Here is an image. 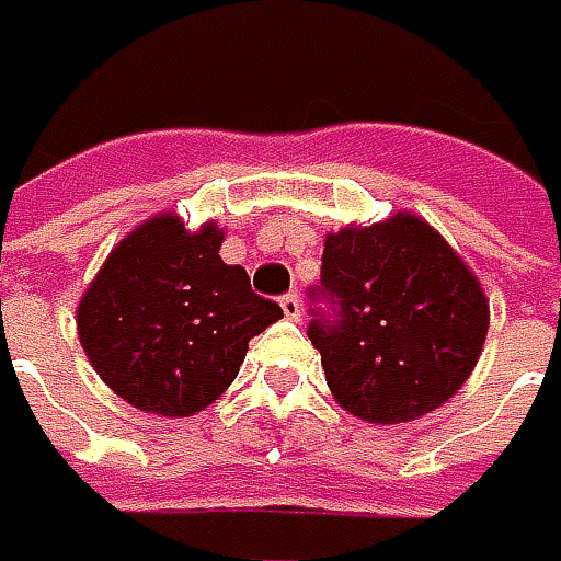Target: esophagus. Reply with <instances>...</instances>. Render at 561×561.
<instances>
[{
	"label": "esophagus",
	"instance_id": "esophagus-1",
	"mask_svg": "<svg viewBox=\"0 0 561 561\" xmlns=\"http://www.w3.org/2000/svg\"><path fill=\"white\" fill-rule=\"evenodd\" d=\"M280 309H284V316L287 319H300V297L297 294H287V297H280Z\"/></svg>",
	"mask_w": 561,
	"mask_h": 561
}]
</instances>
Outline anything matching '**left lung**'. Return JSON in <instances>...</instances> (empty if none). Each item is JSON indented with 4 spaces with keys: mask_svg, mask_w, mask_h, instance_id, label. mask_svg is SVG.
Returning a JSON list of instances; mask_svg holds the SVG:
<instances>
[{
    "mask_svg": "<svg viewBox=\"0 0 561 561\" xmlns=\"http://www.w3.org/2000/svg\"><path fill=\"white\" fill-rule=\"evenodd\" d=\"M306 329L344 412L370 424L415 421L469 380L489 300L466 261L412 214L325 236Z\"/></svg>",
    "mask_w": 561,
    "mask_h": 561,
    "instance_id": "1",
    "label": "left lung"
}]
</instances>
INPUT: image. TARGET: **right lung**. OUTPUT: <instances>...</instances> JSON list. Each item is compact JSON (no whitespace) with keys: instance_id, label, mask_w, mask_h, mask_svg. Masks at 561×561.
Masks as SVG:
<instances>
[{"instance_id":"right-lung-1","label":"right lung","mask_w":561,"mask_h":561,"mask_svg":"<svg viewBox=\"0 0 561 561\" xmlns=\"http://www.w3.org/2000/svg\"><path fill=\"white\" fill-rule=\"evenodd\" d=\"M217 222L197 232L172 214L137 226L101 264L76 309L101 380L149 415L187 419L236 380L249 341L284 316L220 259Z\"/></svg>"}]
</instances>
